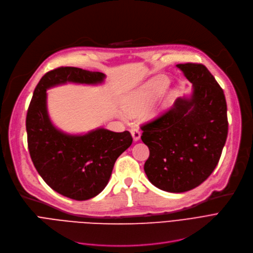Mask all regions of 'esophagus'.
Returning <instances> with one entry per match:
<instances>
[{"instance_id": "obj_1", "label": "esophagus", "mask_w": 253, "mask_h": 253, "mask_svg": "<svg viewBox=\"0 0 253 253\" xmlns=\"http://www.w3.org/2000/svg\"><path fill=\"white\" fill-rule=\"evenodd\" d=\"M130 134L131 136H133V139L134 141H138L140 139V136H141V133L138 127H131L130 128Z\"/></svg>"}]
</instances>
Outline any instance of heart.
Segmentation results:
<instances>
[{
    "label": "heart",
    "instance_id": "obj_1",
    "mask_svg": "<svg viewBox=\"0 0 253 253\" xmlns=\"http://www.w3.org/2000/svg\"><path fill=\"white\" fill-rule=\"evenodd\" d=\"M168 84V79L165 77H156L147 84H145L142 88H140L135 94L126 102V110L130 114H136L142 111L154 98L163 91Z\"/></svg>",
    "mask_w": 253,
    "mask_h": 253
}]
</instances>
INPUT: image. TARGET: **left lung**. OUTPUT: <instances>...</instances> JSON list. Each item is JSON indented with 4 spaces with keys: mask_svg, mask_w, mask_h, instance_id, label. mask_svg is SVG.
I'll return each mask as SVG.
<instances>
[{
    "mask_svg": "<svg viewBox=\"0 0 253 253\" xmlns=\"http://www.w3.org/2000/svg\"><path fill=\"white\" fill-rule=\"evenodd\" d=\"M177 67L194 85L190 99L179 98L169 110L143 124L149 148L144 170L160 189L184 192L202 184L217 166L227 137L222 88L202 64Z\"/></svg>",
    "mask_w": 253,
    "mask_h": 253,
    "instance_id": "left-lung-1",
    "label": "left lung"
}]
</instances>
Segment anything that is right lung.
<instances>
[{
    "mask_svg": "<svg viewBox=\"0 0 253 253\" xmlns=\"http://www.w3.org/2000/svg\"><path fill=\"white\" fill-rule=\"evenodd\" d=\"M104 78L101 72L75 67L53 69L37 84L27 113L28 147L36 170L53 190L76 201L91 199L105 188L117 158L133 138L128 130L105 128L83 136L61 133L48 117L46 89L67 81L93 84Z\"/></svg>",
    "mask_w": 253,
    "mask_h": 253,
    "instance_id": "obj_1",
    "label": "right lung"
}]
</instances>
